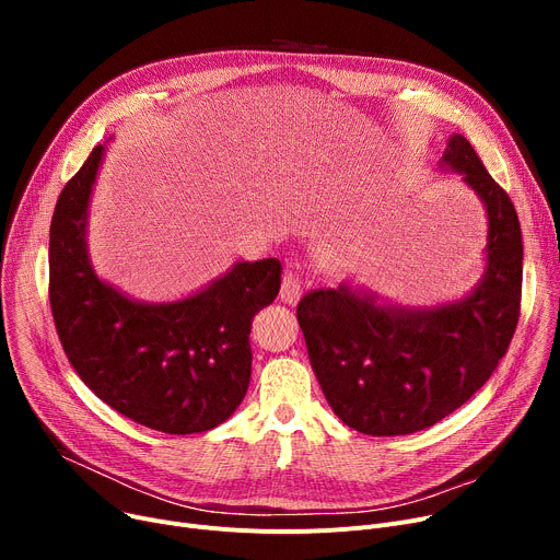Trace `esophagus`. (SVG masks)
Listing matches in <instances>:
<instances>
[{"instance_id": "obj_1", "label": "esophagus", "mask_w": 560, "mask_h": 560, "mask_svg": "<svg viewBox=\"0 0 560 560\" xmlns=\"http://www.w3.org/2000/svg\"><path fill=\"white\" fill-rule=\"evenodd\" d=\"M279 298H281L283 304H290V306H295L300 302V298H302V279H300V275H295V272H285L283 275Z\"/></svg>"}]
</instances>
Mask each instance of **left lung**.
Masks as SVG:
<instances>
[{"mask_svg":"<svg viewBox=\"0 0 560 560\" xmlns=\"http://www.w3.org/2000/svg\"><path fill=\"white\" fill-rule=\"evenodd\" d=\"M488 218L486 270L454 302L401 306L342 281L300 302L308 359L334 413L365 435L433 427L472 397L502 361L520 317L522 231L511 197L475 147L450 136L440 159Z\"/></svg>","mask_w":560,"mask_h":560,"instance_id":"1","label":"left lung"}]
</instances>
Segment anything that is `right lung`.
Listing matches in <instances>:
<instances>
[{"label":"right lung","instance_id":"add662e5","mask_svg":"<svg viewBox=\"0 0 560 560\" xmlns=\"http://www.w3.org/2000/svg\"><path fill=\"white\" fill-rule=\"evenodd\" d=\"M97 144L58 195L49 229V304L68 361L102 401L163 433L231 418L252 378L254 315L281 288L277 258L241 260L174 302H140L97 277L88 209L104 161Z\"/></svg>","mask_w":560,"mask_h":560}]
</instances>
